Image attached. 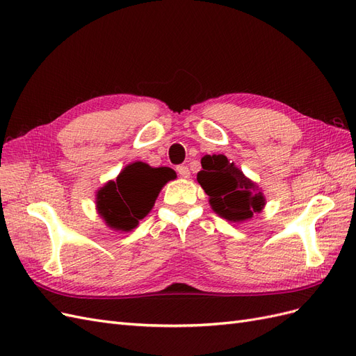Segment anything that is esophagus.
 Instances as JSON below:
<instances>
[{"label": "esophagus", "instance_id": "esophagus-1", "mask_svg": "<svg viewBox=\"0 0 356 356\" xmlns=\"http://www.w3.org/2000/svg\"><path fill=\"white\" fill-rule=\"evenodd\" d=\"M177 172L182 177V178H190V169L186 165H179L177 168Z\"/></svg>", "mask_w": 356, "mask_h": 356}]
</instances>
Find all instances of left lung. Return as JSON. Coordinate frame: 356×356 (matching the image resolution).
I'll list each match as a JSON object with an SVG mask.
<instances>
[{
  "mask_svg": "<svg viewBox=\"0 0 356 356\" xmlns=\"http://www.w3.org/2000/svg\"><path fill=\"white\" fill-rule=\"evenodd\" d=\"M200 163L197 182L209 196L212 211L221 218L243 222L264 209L261 188L224 154H207Z\"/></svg>",
  "mask_w": 356,
  "mask_h": 356,
  "instance_id": "obj_1",
  "label": "left lung"
}]
</instances>
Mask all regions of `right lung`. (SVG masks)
I'll return each instance as SVG.
<instances>
[{
	"label": "right lung",
	"mask_w": 356,
	"mask_h": 356,
	"mask_svg": "<svg viewBox=\"0 0 356 356\" xmlns=\"http://www.w3.org/2000/svg\"><path fill=\"white\" fill-rule=\"evenodd\" d=\"M175 177L170 168L134 161L96 191V211L111 230L131 232L153 209L166 182Z\"/></svg>",
	"instance_id": "1"
}]
</instances>
